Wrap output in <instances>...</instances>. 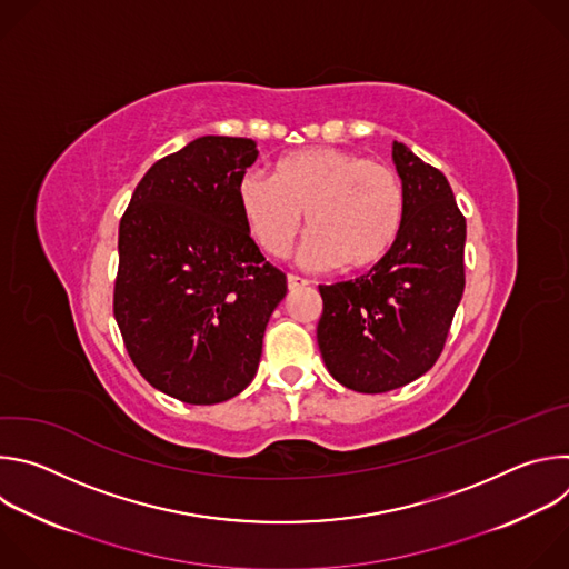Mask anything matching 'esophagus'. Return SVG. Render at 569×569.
<instances>
[{
  "label": "esophagus",
  "instance_id": "esophagus-1",
  "mask_svg": "<svg viewBox=\"0 0 569 569\" xmlns=\"http://www.w3.org/2000/svg\"><path fill=\"white\" fill-rule=\"evenodd\" d=\"M306 286H308V281H306V279H301V277H297V274H288V288H290V290L306 288Z\"/></svg>",
  "mask_w": 569,
  "mask_h": 569
}]
</instances>
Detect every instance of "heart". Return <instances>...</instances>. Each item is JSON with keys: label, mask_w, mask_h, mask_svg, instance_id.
Wrapping results in <instances>:
<instances>
[{"label": "heart", "mask_w": 569, "mask_h": 569, "mask_svg": "<svg viewBox=\"0 0 569 569\" xmlns=\"http://www.w3.org/2000/svg\"><path fill=\"white\" fill-rule=\"evenodd\" d=\"M238 207L259 248L281 259L301 231V261L360 272L380 263L400 233L405 196L391 167L347 148H306L281 157L274 176L238 180Z\"/></svg>", "instance_id": "1"}]
</instances>
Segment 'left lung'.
<instances>
[{
  "mask_svg": "<svg viewBox=\"0 0 569 569\" xmlns=\"http://www.w3.org/2000/svg\"><path fill=\"white\" fill-rule=\"evenodd\" d=\"M402 182V227L367 274L319 286L317 345L329 373L362 393L423 376L441 356L463 295L466 218L446 176L393 141Z\"/></svg>",
  "mask_w": 569,
  "mask_h": 569,
  "instance_id": "left-lung-1",
  "label": "left lung"
}]
</instances>
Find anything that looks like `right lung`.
I'll return each instance as SVG.
<instances>
[{"mask_svg":"<svg viewBox=\"0 0 569 569\" xmlns=\"http://www.w3.org/2000/svg\"><path fill=\"white\" fill-rule=\"evenodd\" d=\"M257 157L252 139L198 137L154 161L119 224L123 345L154 389L182 402H222L252 382L288 290L238 207Z\"/></svg>","mask_w":569,"mask_h":569,"instance_id":"1","label":"right lung"}]
</instances>
